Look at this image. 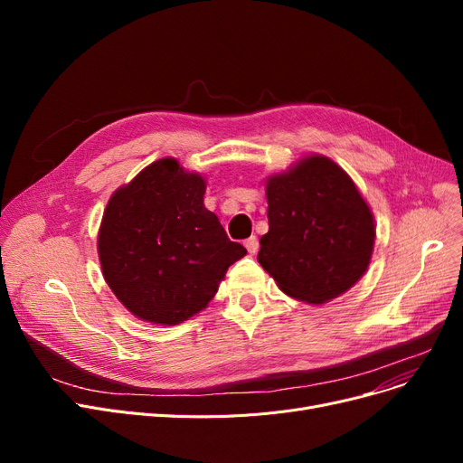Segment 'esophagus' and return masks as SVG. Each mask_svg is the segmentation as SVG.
I'll return each mask as SVG.
<instances>
[{
  "instance_id": "34e87169",
  "label": "esophagus",
  "mask_w": 463,
  "mask_h": 463,
  "mask_svg": "<svg viewBox=\"0 0 463 463\" xmlns=\"http://www.w3.org/2000/svg\"><path fill=\"white\" fill-rule=\"evenodd\" d=\"M246 248H248V251H250L251 255H255V253L259 251V240H257L255 236L248 238V240H246Z\"/></svg>"
}]
</instances>
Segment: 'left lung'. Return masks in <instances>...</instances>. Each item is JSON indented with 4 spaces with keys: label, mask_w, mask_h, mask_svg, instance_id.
Wrapping results in <instances>:
<instances>
[{
    "label": "left lung",
    "mask_w": 463,
    "mask_h": 463,
    "mask_svg": "<svg viewBox=\"0 0 463 463\" xmlns=\"http://www.w3.org/2000/svg\"><path fill=\"white\" fill-rule=\"evenodd\" d=\"M269 232L257 255L290 298L325 304L368 270L375 219L345 170L311 154L266 178Z\"/></svg>",
    "instance_id": "left-lung-1"
}]
</instances>
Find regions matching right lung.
<instances>
[{
	"label": "right lung",
	"mask_w": 463,
	"mask_h": 463,
	"mask_svg": "<svg viewBox=\"0 0 463 463\" xmlns=\"http://www.w3.org/2000/svg\"><path fill=\"white\" fill-rule=\"evenodd\" d=\"M204 191L199 173L163 157L109 199L97 234L103 278L146 323L173 326L193 317L248 253L206 210Z\"/></svg>",
	"instance_id": "obj_1"
}]
</instances>
